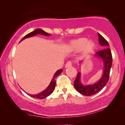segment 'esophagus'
Here are the masks:
<instances>
[{
    "instance_id": "obj_1",
    "label": "esophagus",
    "mask_w": 125,
    "mask_h": 125,
    "mask_svg": "<svg viewBox=\"0 0 125 125\" xmlns=\"http://www.w3.org/2000/svg\"><path fill=\"white\" fill-rule=\"evenodd\" d=\"M72 63L71 62H67L66 63V64L65 65V67L66 68H67V67H70L72 66Z\"/></svg>"
}]
</instances>
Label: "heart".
I'll return each mask as SVG.
<instances>
[{"instance_id":"obj_1","label":"heart","mask_w":125,"mask_h":125,"mask_svg":"<svg viewBox=\"0 0 125 125\" xmlns=\"http://www.w3.org/2000/svg\"><path fill=\"white\" fill-rule=\"evenodd\" d=\"M67 48L72 52L81 50L83 55H87L94 51L95 48V43L92 41H87L86 38H80L70 42L67 44Z\"/></svg>"}]
</instances>
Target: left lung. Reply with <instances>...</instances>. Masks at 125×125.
<instances>
[{
  "instance_id": "8db88e82",
  "label": "left lung",
  "mask_w": 125,
  "mask_h": 125,
  "mask_svg": "<svg viewBox=\"0 0 125 125\" xmlns=\"http://www.w3.org/2000/svg\"><path fill=\"white\" fill-rule=\"evenodd\" d=\"M99 43L100 45L104 47V49L97 52L94 56L99 58L103 62L104 70L103 74L97 82L92 84L84 85L81 81V72L77 74L76 78L74 82V86L77 92L84 96H92L99 92L105 86L109 79V74L112 64V56L110 51L109 44L106 40L100 34L98 33Z\"/></svg>"
}]
</instances>
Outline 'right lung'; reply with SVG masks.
<instances>
[{"instance_id":"1","label":"right lung","mask_w":125,"mask_h":125,"mask_svg":"<svg viewBox=\"0 0 125 125\" xmlns=\"http://www.w3.org/2000/svg\"><path fill=\"white\" fill-rule=\"evenodd\" d=\"M38 34H39V35H44V36H50L51 35V34L45 32V31H43L42 29H36L35 31H31V32L28 33V35H26L25 36H24L23 38L22 39H21L20 42L22 41L23 40H24L26 38H31V37H33V36H34L38 35ZM62 71H63L62 69H59V70H58V71H57V72H56V73L54 74L51 83H50L48 87H47L45 90H44L43 91H42V92L39 93V94H27V93L26 94H28V95H29L30 96L34 97V98L41 99H44V98H45V97H48V96H49L50 94H51L53 92V90L54 89V87H55V86H56L55 78L56 77H58V76L59 75V74H61L62 72Z\"/></svg>"}]
</instances>
